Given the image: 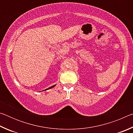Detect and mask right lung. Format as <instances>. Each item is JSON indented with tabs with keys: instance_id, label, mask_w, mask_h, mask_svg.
<instances>
[{
	"instance_id": "add662e5",
	"label": "right lung",
	"mask_w": 133,
	"mask_h": 133,
	"mask_svg": "<svg viewBox=\"0 0 133 133\" xmlns=\"http://www.w3.org/2000/svg\"><path fill=\"white\" fill-rule=\"evenodd\" d=\"M55 85H52V86H51V87H49V88H48V89H46V90H49V89H51V88H53V87H55Z\"/></svg>"
}]
</instances>
